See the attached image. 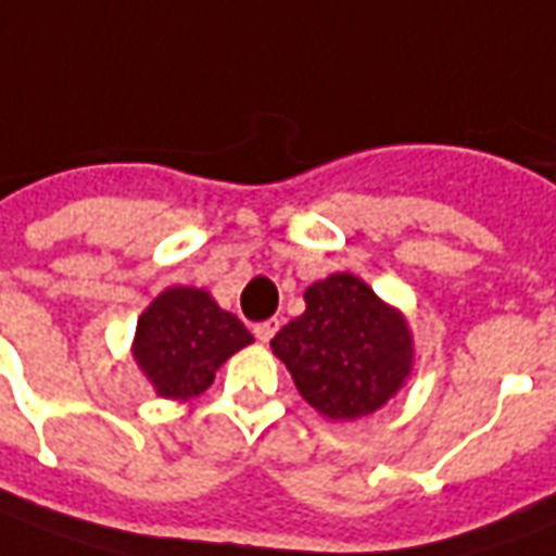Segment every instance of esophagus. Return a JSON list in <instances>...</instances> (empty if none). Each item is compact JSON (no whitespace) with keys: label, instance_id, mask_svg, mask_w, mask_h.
<instances>
[{"label":"esophagus","instance_id":"esophagus-1","mask_svg":"<svg viewBox=\"0 0 556 556\" xmlns=\"http://www.w3.org/2000/svg\"><path fill=\"white\" fill-rule=\"evenodd\" d=\"M277 330H279L277 318H267V320H262V324H256V327H253V332H256V339L262 341V344H267V341L274 339V336H277Z\"/></svg>","mask_w":556,"mask_h":556}]
</instances>
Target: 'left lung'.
Wrapping results in <instances>:
<instances>
[{
	"label": "left lung",
	"instance_id": "8db88e82",
	"mask_svg": "<svg viewBox=\"0 0 556 556\" xmlns=\"http://www.w3.org/2000/svg\"><path fill=\"white\" fill-rule=\"evenodd\" d=\"M303 298L306 312L270 341L303 401L330 421L377 413L413 371L404 315L353 274L320 279Z\"/></svg>",
	"mask_w": 556,
	"mask_h": 556
}]
</instances>
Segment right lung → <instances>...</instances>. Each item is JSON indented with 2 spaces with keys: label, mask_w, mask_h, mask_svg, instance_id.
<instances>
[{
  "label": "right lung",
  "mask_w": 556,
  "mask_h": 556,
  "mask_svg": "<svg viewBox=\"0 0 556 556\" xmlns=\"http://www.w3.org/2000/svg\"><path fill=\"white\" fill-rule=\"evenodd\" d=\"M253 341L244 324L200 289H167L138 320L135 359L162 397L205 392L229 356Z\"/></svg>",
  "instance_id": "1"
}]
</instances>
